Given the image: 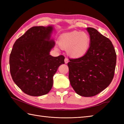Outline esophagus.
Returning a JSON list of instances; mask_svg holds the SVG:
<instances>
[{
  "mask_svg": "<svg viewBox=\"0 0 124 124\" xmlns=\"http://www.w3.org/2000/svg\"><path fill=\"white\" fill-rule=\"evenodd\" d=\"M64 62L65 64H67L68 62H69V60H68V59L67 57H65V59H64Z\"/></svg>",
  "mask_w": 124,
  "mask_h": 124,
  "instance_id": "1",
  "label": "esophagus"
}]
</instances>
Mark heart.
Masks as SVG:
<instances>
[{
	"label": "heart",
	"instance_id": "1",
	"mask_svg": "<svg viewBox=\"0 0 124 124\" xmlns=\"http://www.w3.org/2000/svg\"><path fill=\"white\" fill-rule=\"evenodd\" d=\"M60 47L67 50L70 56L77 58L83 56L89 49L90 37L87 33L79 31H73L61 36L59 42Z\"/></svg>",
	"mask_w": 124,
	"mask_h": 124
}]
</instances>
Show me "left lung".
<instances>
[{"label":"left lung","instance_id":"8db88e82","mask_svg":"<svg viewBox=\"0 0 124 124\" xmlns=\"http://www.w3.org/2000/svg\"><path fill=\"white\" fill-rule=\"evenodd\" d=\"M90 45L86 53L70 59L69 78L77 94L84 97L96 95L112 81L116 64V54L109 39L93 28H87Z\"/></svg>","mask_w":124,"mask_h":124}]
</instances>
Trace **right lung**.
Instances as JSON below:
<instances>
[{"label":"right lung","instance_id":"1","mask_svg":"<svg viewBox=\"0 0 124 124\" xmlns=\"http://www.w3.org/2000/svg\"><path fill=\"white\" fill-rule=\"evenodd\" d=\"M53 25L29 29L17 39L9 56L10 72L14 82L29 95L39 96L51 91L53 76L61 64L63 55L49 54L55 46L52 34Z\"/></svg>","mask_w":124,"mask_h":124}]
</instances>
